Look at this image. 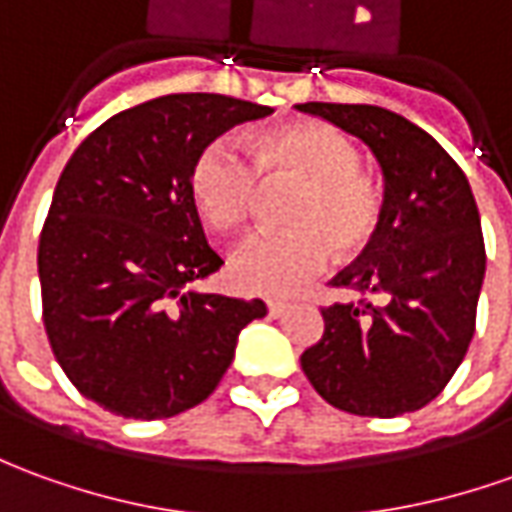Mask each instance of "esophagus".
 <instances>
[{
    "label": "esophagus",
    "instance_id": "esophagus-1",
    "mask_svg": "<svg viewBox=\"0 0 512 512\" xmlns=\"http://www.w3.org/2000/svg\"><path fill=\"white\" fill-rule=\"evenodd\" d=\"M288 311V302H269V316H283Z\"/></svg>",
    "mask_w": 512,
    "mask_h": 512
}]
</instances>
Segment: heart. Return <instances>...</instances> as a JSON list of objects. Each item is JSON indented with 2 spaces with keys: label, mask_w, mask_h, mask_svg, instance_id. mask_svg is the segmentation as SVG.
<instances>
[{
  "label": "heart",
  "mask_w": 512,
  "mask_h": 512,
  "mask_svg": "<svg viewBox=\"0 0 512 512\" xmlns=\"http://www.w3.org/2000/svg\"><path fill=\"white\" fill-rule=\"evenodd\" d=\"M246 162L229 142H207L190 162L187 187L198 215L229 235L252 218L260 184L294 187L285 198V232L243 241L229 260L243 294L283 297L325 269L328 255L356 260L381 227V190L361 168V148L319 120L280 125L249 142Z\"/></svg>",
  "instance_id": "b5f03b06"
}]
</instances>
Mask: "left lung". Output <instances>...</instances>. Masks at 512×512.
<instances>
[{"instance_id": "left-lung-1", "label": "left lung", "mask_w": 512, "mask_h": 512, "mask_svg": "<svg viewBox=\"0 0 512 512\" xmlns=\"http://www.w3.org/2000/svg\"><path fill=\"white\" fill-rule=\"evenodd\" d=\"M297 109L370 145L384 170L373 246L333 280L358 297L322 308L325 333L300 356L302 373L350 415L423 409L474 339L485 238L471 184L437 139L395 111L358 103Z\"/></svg>"}]
</instances>
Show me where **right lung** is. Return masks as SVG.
<instances>
[{"label":"right lung","mask_w":512,"mask_h":512,"mask_svg":"<svg viewBox=\"0 0 512 512\" xmlns=\"http://www.w3.org/2000/svg\"><path fill=\"white\" fill-rule=\"evenodd\" d=\"M269 106L165 95L109 117L78 145L38 241L44 330L83 398L114 415L165 420L207 401L260 300L198 294L224 266L198 221L196 154Z\"/></svg>","instance_id":"obj_1"}]
</instances>
